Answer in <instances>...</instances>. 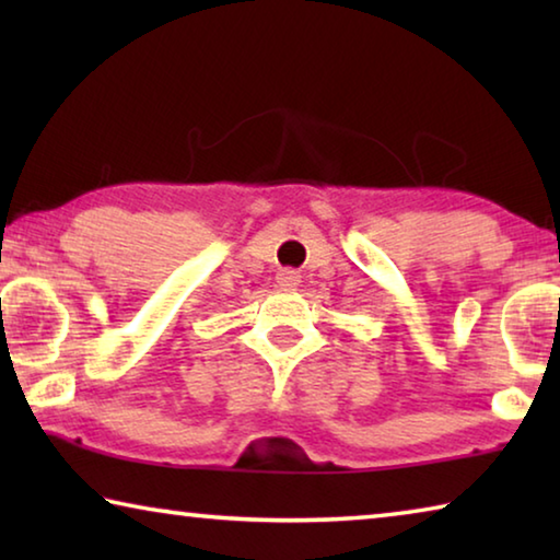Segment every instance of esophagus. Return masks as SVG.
<instances>
[{"label":"esophagus","instance_id":"34e87169","mask_svg":"<svg viewBox=\"0 0 560 560\" xmlns=\"http://www.w3.org/2000/svg\"><path fill=\"white\" fill-rule=\"evenodd\" d=\"M301 283V273L293 271V269H281L277 273V287L283 291H293Z\"/></svg>","mask_w":560,"mask_h":560}]
</instances>
